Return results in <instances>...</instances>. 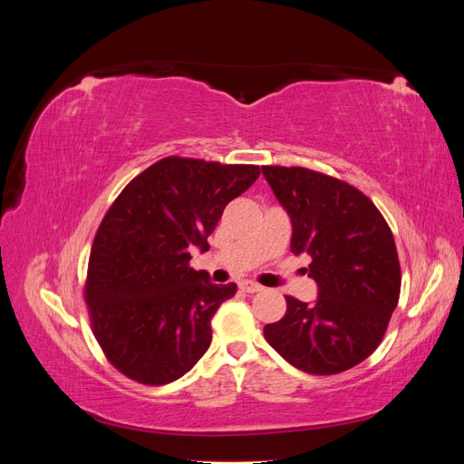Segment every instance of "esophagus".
Returning a JSON list of instances; mask_svg holds the SVG:
<instances>
[{"instance_id": "1", "label": "esophagus", "mask_w": 464, "mask_h": 464, "mask_svg": "<svg viewBox=\"0 0 464 464\" xmlns=\"http://www.w3.org/2000/svg\"><path fill=\"white\" fill-rule=\"evenodd\" d=\"M240 288H242L244 292H247V294H254V292H261V290H263V286H261V285H257V283H251V280H246V283H242V285H240Z\"/></svg>"}]
</instances>
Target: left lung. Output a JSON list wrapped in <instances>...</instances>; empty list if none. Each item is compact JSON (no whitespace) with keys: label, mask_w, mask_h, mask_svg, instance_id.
I'll use <instances>...</instances> for the list:
<instances>
[{"label":"left lung","mask_w":464,"mask_h":464,"mask_svg":"<svg viewBox=\"0 0 464 464\" xmlns=\"http://www.w3.org/2000/svg\"><path fill=\"white\" fill-rule=\"evenodd\" d=\"M292 222V254L312 257V304L286 296L265 339L294 368L333 375L358 366L382 343L399 304L401 265L377 207L343 179L302 166H261Z\"/></svg>","instance_id":"1"}]
</instances>
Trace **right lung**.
Here are the masks:
<instances>
[{
	"label": "right lung",
	"instance_id": "add662e5",
	"mask_svg": "<svg viewBox=\"0 0 464 464\" xmlns=\"http://www.w3.org/2000/svg\"><path fill=\"white\" fill-rule=\"evenodd\" d=\"M259 178V166L168 157L133 178L94 236L85 302L111 366L137 383L188 373L213 339L210 319L237 286L189 266L208 247L222 210Z\"/></svg>",
	"mask_w": 464,
	"mask_h": 464
}]
</instances>
